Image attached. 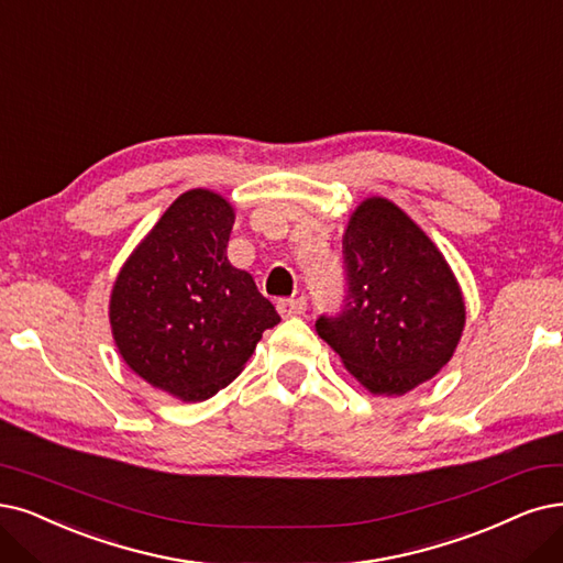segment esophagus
<instances>
[{"mask_svg":"<svg viewBox=\"0 0 563 563\" xmlns=\"http://www.w3.org/2000/svg\"><path fill=\"white\" fill-rule=\"evenodd\" d=\"M306 310V299H280L278 301V313L283 318H295V316H303Z\"/></svg>","mask_w":563,"mask_h":563,"instance_id":"esophagus-1","label":"esophagus"}]
</instances>
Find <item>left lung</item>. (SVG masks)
I'll list each match as a JSON object with an SVG mask.
<instances>
[{
	"label": "left lung",
	"instance_id": "8db88e82",
	"mask_svg": "<svg viewBox=\"0 0 563 563\" xmlns=\"http://www.w3.org/2000/svg\"><path fill=\"white\" fill-rule=\"evenodd\" d=\"M347 297L316 329L371 394L401 397L454 355L466 324L460 283L397 203L364 199L343 234Z\"/></svg>",
	"mask_w": 563,
	"mask_h": 563
}]
</instances>
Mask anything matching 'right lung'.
I'll use <instances>...</instances> for the list:
<instances>
[{"label":"right lung","mask_w":563,"mask_h":563,"mask_svg":"<svg viewBox=\"0 0 563 563\" xmlns=\"http://www.w3.org/2000/svg\"><path fill=\"white\" fill-rule=\"evenodd\" d=\"M234 208L183 192L113 283L109 320L120 357L155 389L195 404L232 383L280 322L247 271L229 264Z\"/></svg>","instance_id":"1"}]
</instances>
